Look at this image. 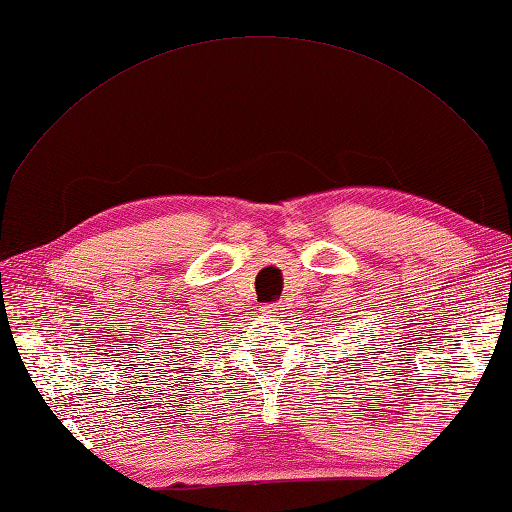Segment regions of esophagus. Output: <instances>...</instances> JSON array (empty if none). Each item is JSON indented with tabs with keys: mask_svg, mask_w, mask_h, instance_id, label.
<instances>
[{
	"mask_svg": "<svg viewBox=\"0 0 512 512\" xmlns=\"http://www.w3.org/2000/svg\"><path fill=\"white\" fill-rule=\"evenodd\" d=\"M280 310H282V306H280L278 302H276V304H265V306H263V315H267V317H278Z\"/></svg>",
	"mask_w": 512,
	"mask_h": 512,
	"instance_id": "34e87169",
	"label": "esophagus"
}]
</instances>
